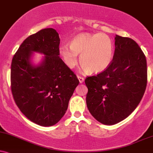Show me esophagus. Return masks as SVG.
<instances>
[{"label":"esophagus","mask_w":153,"mask_h":153,"mask_svg":"<svg viewBox=\"0 0 153 153\" xmlns=\"http://www.w3.org/2000/svg\"><path fill=\"white\" fill-rule=\"evenodd\" d=\"M77 78L79 79V81L80 83H83L84 81V78L82 76H77Z\"/></svg>","instance_id":"34e87169"}]
</instances>
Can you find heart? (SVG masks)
<instances>
[{"instance_id": "obj_1", "label": "heart", "mask_w": 153, "mask_h": 153, "mask_svg": "<svg viewBox=\"0 0 153 153\" xmlns=\"http://www.w3.org/2000/svg\"><path fill=\"white\" fill-rule=\"evenodd\" d=\"M59 54L69 68H74L78 63L84 71L99 74L110 66L114 53L112 39L105 33H82L71 40L70 46L62 44L59 48Z\"/></svg>"}]
</instances>
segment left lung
<instances>
[{
	"label": "left lung",
	"instance_id": "obj_1",
	"mask_svg": "<svg viewBox=\"0 0 153 153\" xmlns=\"http://www.w3.org/2000/svg\"><path fill=\"white\" fill-rule=\"evenodd\" d=\"M110 66L88 76L86 97L89 112L98 122L112 125L127 118L140 102L147 86V61L130 38L116 35Z\"/></svg>",
	"mask_w": 153,
	"mask_h": 153
}]
</instances>
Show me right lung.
Masks as SVG:
<instances>
[{
    "label": "right lung",
    "mask_w": 153,
    "mask_h": 153,
    "mask_svg": "<svg viewBox=\"0 0 153 153\" xmlns=\"http://www.w3.org/2000/svg\"><path fill=\"white\" fill-rule=\"evenodd\" d=\"M59 44L56 30L44 28L25 39L12 59L14 101L28 120L41 126H52L62 119L79 83L59 57ZM33 52L45 55L38 65L30 62Z\"/></svg>",
    "instance_id": "add662e5"
}]
</instances>
